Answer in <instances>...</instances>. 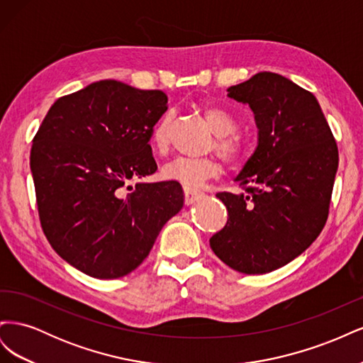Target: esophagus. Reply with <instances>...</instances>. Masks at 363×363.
I'll return each mask as SVG.
<instances>
[{
  "instance_id": "34e87169",
  "label": "esophagus",
  "mask_w": 363,
  "mask_h": 363,
  "mask_svg": "<svg viewBox=\"0 0 363 363\" xmlns=\"http://www.w3.org/2000/svg\"><path fill=\"white\" fill-rule=\"evenodd\" d=\"M183 192H184V204H188V206L195 203L196 200H200L204 195L201 191L192 189V188H183Z\"/></svg>"
}]
</instances>
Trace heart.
<instances>
[{"label": "heart", "mask_w": 363, "mask_h": 363, "mask_svg": "<svg viewBox=\"0 0 363 363\" xmlns=\"http://www.w3.org/2000/svg\"><path fill=\"white\" fill-rule=\"evenodd\" d=\"M201 112L206 116L207 123L215 131V140L212 150L221 156L228 164H239L247 157V144L240 136L236 118L225 111L224 107L216 104H204ZM169 130L171 116L164 113L159 118L157 123L151 130V147L156 152H164L169 147ZM223 171V164L216 156L208 157H186L177 156L167 162L162 167V179L183 184L184 188H199L208 179H215Z\"/></svg>", "instance_id": "b5f03b06"}]
</instances>
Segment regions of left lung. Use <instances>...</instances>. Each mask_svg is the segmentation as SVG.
I'll return each instance as SVG.
<instances>
[{
	"instance_id": "8db88e82",
	"label": "left lung",
	"mask_w": 363,
	"mask_h": 363,
	"mask_svg": "<svg viewBox=\"0 0 363 363\" xmlns=\"http://www.w3.org/2000/svg\"><path fill=\"white\" fill-rule=\"evenodd\" d=\"M227 91L255 112L259 145L236 177L242 192L216 194L228 218L211 247L230 268L265 274L300 256L324 228L337 145L316 98L286 77L259 72Z\"/></svg>"
}]
</instances>
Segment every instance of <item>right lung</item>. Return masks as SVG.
Wrapping results in <instances>:
<instances>
[{
  "label": "right lung",
  "instance_id": "obj_1",
  "mask_svg": "<svg viewBox=\"0 0 363 363\" xmlns=\"http://www.w3.org/2000/svg\"><path fill=\"white\" fill-rule=\"evenodd\" d=\"M162 91L101 80L60 96L33 138L30 168L43 233L69 265L95 279L136 269L183 207L179 183H136L156 172L151 130Z\"/></svg>",
  "mask_w": 363,
  "mask_h": 363
}]
</instances>
